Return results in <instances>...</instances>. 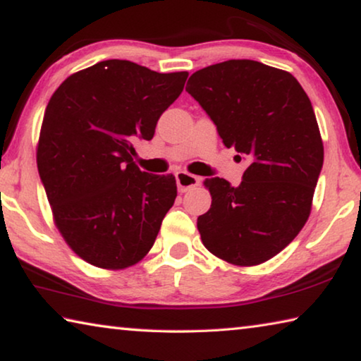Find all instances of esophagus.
<instances>
[{"label": "esophagus", "instance_id": "obj_1", "mask_svg": "<svg viewBox=\"0 0 361 361\" xmlns=\"http://www.w3.org/2000/svg\"><path fill=\"white\" fill-rule=\"evenodd\" d=\"M175 178H176V185H178V191L180 192H188L189 189H194L200 186V183H202V180L199 178V176L195 175H191L188 172H176L175 173Z\"/></svg>", "mask_w": 361, "mask_h": 361}]
</instances>
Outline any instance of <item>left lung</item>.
Returning a JSON list of instances; mask_svg holds the SVG:
<instances>
[{"mask_svg":"<svg viewBox=\"0 0 361 361\" xmlns=\"http://www.w3.org/2000/svg\"><path fill=\"white\" fill-rule=\"evenodd\" d=\"M186 92L248 167L237 188L205 180L210 210L197 218L205 248L237 266L282 252L307 221L323 166V143L307 94L288 71L228 60L195 71Z\"/></svg>","mask_w":361,"mask_h":361,"instance_id":"obj_1","label":"left lung"}]
</instances>
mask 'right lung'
<instances>
[{"label":"right lung","instance_id":"obj_1","mask_svg":"<svg viewBox=\"0 0 361 361\" xmlns=\"http://www.w3.org/2000/svg\"><path fill=\"white\" fill-rule=\"evenodd\" d=\"M186 78L103 60L66 78L47 103L38 172L60 234L92 266L129 267L154 245L176 181L142 172L132 142L154 137Z\"/></svg>","mask_w":361,"mask_h":361}]
</instances>
